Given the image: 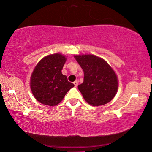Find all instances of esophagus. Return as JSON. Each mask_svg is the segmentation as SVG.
Returning a JSON list of instances; mask_svg holds the SVG:
<instances>
[{"instance_id":"esophagus-1","label":"esophagus","mask_w":152,"mask_h":152,"mask_svg":"<svg viewBox=\"0 0 152 152\" xmlns=\"http://www.w3.org/2000/svg\"><path fill=\"white\" fill-rule=\"evenodd\" d=\"M73 83H74V85H75V87H77V86H78V82H77V81H75L74 82H73Z\"/></svg>"}]
</instances>
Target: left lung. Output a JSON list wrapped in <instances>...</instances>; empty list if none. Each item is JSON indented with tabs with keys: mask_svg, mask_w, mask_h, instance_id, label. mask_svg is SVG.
I'll return each mask as SVG.
<instances>
[{
	"mask_svg": "<svg viewBox=\"0 0 152 152\" xmlns=\"http://www.w3.org/2000/svg\"><path fill=\"white\" fill-rule=\"evenodd\" d=\"M84 73L83 82L78 89L84 99L93 106L108 103L116 94L118 78L105 60L94 55L75 56Z\"/></svg>",
	"mask_w": 152,
	"mask_h": 152,
	"instance_id": "8db88e82",
	"label": "left lung"
}]
</instances>
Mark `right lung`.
I'll list each match as a JSON object with an SVG mask.
<instances>
[{
    "mask_svg": "<svg viewBox=\"0 0 152 152\" xmlns=\"http://www.w3.org/2000/svg\"><path fill=\"white\" fill-rule=\"evenodd\" d=\"M66 58L59 53L47 56L39 62L30 79V88L35 99L46 105L55 106L74 87L62 73Z\"/></svg>",
    "mask_w": 152,
    "mask_h": 152,
    "instance_id": "1",
    "label": "right lung"
}]
</instances>
